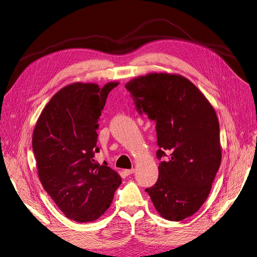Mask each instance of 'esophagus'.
Segmentation results:
<instances>
[{
	"mask_svg": "<svg viewBox=\"0 0 257 257\" xmlns=\"http://www.w3.org/2000/svg\"><path fill=\"white\" fill-rule=\"evenodd\" d=\"M134 172H135V169H131V170H124V173H125V175H126V176H130V175H132Z\"/></svg>",
	"mask_w": 257,
	"mask_h": 257,
	"instance_id": "34e87169",
	"label": "esophagus"
}]
</instances>
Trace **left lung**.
<instances>
[{"instance_id": "1", "label": "left lung", "mask_w": 257, "mask_h": 257, "mask_svg": "<svg viewBox=\"0 0 257 257\" xmlns=\"http://www.w3.org/2000/svg\"><path fill=\"white\" fill-rule=\"evenodd\" d=\"M125 88L137 110L156 122L159 179L146 188L159 214L181 221L203 206L221 164L219 122L207 97L178 74L149 73Z\"/></svg>"}]
</instances>
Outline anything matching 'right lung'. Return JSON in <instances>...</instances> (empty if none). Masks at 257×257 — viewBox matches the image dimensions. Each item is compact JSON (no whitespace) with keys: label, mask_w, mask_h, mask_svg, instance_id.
I'll return each instance as SVG.
<instances>
[{"label":"right lung","mask_w":257,"mask_h":257,"mask_svg":"<svg viewBox=\"0 0 257 257\" xmlns=\"http://www.w3.org/2000/svg\"><path fill=\"white\" fill-rule=\"evenodd\" d=\"M117 85L75 82L63 87L42 110L33 132L39 179L66 217L77 222L100 218L121 184V177L106 162L100 166L94 161L97 120Z\"/></svg>","instance_id":"obj_1"}]
</instances>
